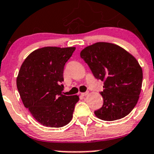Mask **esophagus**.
<instances>
[{"label": "esophagus", "instance_id": "34e87169", "mask_svg": "<svg viewBox=\"0 0 154 154\" xmlns=\"http://www.w3.org/2000/svg\"><path fill=\"white\" fill-rule=\"evenodd\" d=\"M88 93H89V92H82V93H81V95H82V96H86V95H88Z\"/></svg>", "mask_w": 154, "mask_h": 154}]
</instances>
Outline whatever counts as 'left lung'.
Here are the masks:
<instances>
[{
	"label": "left lung",
	"instance_id": "obj_1",
	"mask_svg": "<svg viewBox=\"0 0 154 154\" xmlns=\"http://www.w3.org/2000/svg\"><path fill=\"white\" fill-rule=\"evenodd\" d=\"M80 57L94 77L104 82L103 105L95 111L105 121L120 120L136 105L142 86L143 73L133 56L113 44L98 42L86 47Z\"/></svg>",
	"mask_w": 154,
	"mask_h": 154
}]
</instances>
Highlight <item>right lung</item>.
Wrapping results in <instances>:
<instances>
[{
  "mask_svg": "<svg viewBox=\"0 0 154 154\" xmlns=\"http://www.w3.org/2000/svg\"><path fill=\"white\" fill-rule=\"evenodd\" d=\"M75 47H47L34 50L21 66L16 85L24 106L34 118L49 127L68 124L78 95H62L65 63Z\"/></svg>",
  "mask_w": 154,
  "mask_h": 154,
  "instance_id": "add662e5",
  "label": "right lung"
}]
</instances>
